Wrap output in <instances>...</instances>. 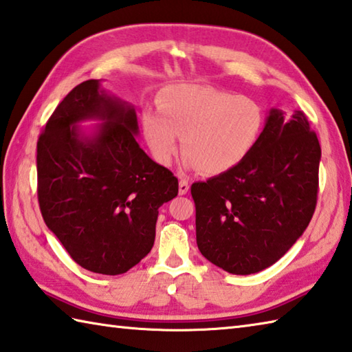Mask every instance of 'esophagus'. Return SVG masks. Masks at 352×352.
Segmentation results:
<instances>
[{
    "label": "esophagus",
    "mask_w": 352,
    "mask_h": 352,
    "mask_svg": "<svg viewBox=\"0 0 352 352\" xmlns=\"http://www.w3.org/2000/svg\"><path fill=\"white\" fill-rule=\"evenodd\" d=\"M189 192V183L184 178H180V183H178V194L186 195Z\"/></svg>",
    "instance_id": "obj_1"
}]
</instances>
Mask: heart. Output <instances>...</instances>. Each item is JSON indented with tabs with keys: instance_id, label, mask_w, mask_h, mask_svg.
Returning a JSON list of instances; mask_svg holds the SVG:
<instances>
[{
	"instance_id": "b5f03b06",
	"label": "heart",
	"mask_w": 352,
	"mask_h": 352,
	"mask_svg": "<svg viewBox=\"0 0 352 352\" xmlns=\"http://www.w3.org/2000/svg\"><path fill=\"white\" fill-rule=\"evenodd\" d=\"M154 160L169 166L183 142L184 164L208 175L229 172L250 155L264 126L263 109L247 96L180 84L164 89L158 109L142 114Z\"/></svg>"
}]
</instances>
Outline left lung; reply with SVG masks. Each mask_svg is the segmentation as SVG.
I'll list each match as a JSON object with an SVG mask.
<instances>
[{"label":"left lung","instance_id":"left-lung-1","mask_svg":"<svg viewBox=\"0 0 352 352\" xmlns=\"http://www.w3.org/2000/svg\"><path fill=\"white\" fill-rule=\"evenodd\" d=\"M320 144L302 111L268 113L250 155L194 183L197 245L232 274L273 265L305 232L318 203Z\"/></svg>","mask_w":352,"mask_h":352}]
</instances>
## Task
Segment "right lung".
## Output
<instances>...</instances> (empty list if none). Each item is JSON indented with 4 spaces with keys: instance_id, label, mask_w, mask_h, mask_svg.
Returning a JSON list of instances; mask_svg holds the SVG:
<instances>
[{
    "instance_id": "right-lung-1",
    "label": "right lung",
    "mask_w": 352,
    "mask_h": 352,
    "mask_svg": "<svg viewBox=\"0 0 352 352\" xmlns=\"http://www.w3.org/2000/svg\"><path fill=\"white\" fill-rule=\"evenodd\" d=\"M102 123L87 136L77 125ZM131 103L89 79L74 87L38 139V201L43 218L85 270L122 274L154 245L158 208L178 180L139 146Z\"/></svg>"
}]
</instances>
